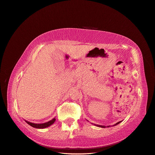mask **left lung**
I'll list each match as a JSON object with an SVG mask.
<instances>
[{"label":"left lung","instance_id":"obj_1","mask_svg":"<svg viewBox=\"0 0 155 155\" xmlns=\"http://www.w3.org/2000/svg\"><path fill=\"white\" fill-rule=\"evenodd\" d=\"M120 122H121V121H120V122H118L116 123V124H114V125H113V126H116V125L118 124L119 123H120ZM95 125H96V126H97V127H101V128H105V126H101V125H98V124H95ZM107 127H109V126H108Z\"/></svg>","mask_w":155,"mask_h":155}]
</instances>
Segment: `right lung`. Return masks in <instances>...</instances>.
I'll use <instances>...</instances> for the list:
<instances>
[{"instance_id":"right-lung-1","label":"right lung","mask_w":155,"mask_h":155,"mask_svg":"<svg viewBox=\"0 0 155 155\" xmlns=\"http://www.w3.org/2000/svg\"><path fill=\"white\" fill-rule=\"evenodd\" d=\"M55 121V118H54L52 120H51L47 122L42 123V124H35V123H32V122H30L25 120V122L27 123V124H29L30 126H31L32 127H33V128H40V129L47 128V127H48V126H51V124H53Z\"/></svg>"}]
</instances>
